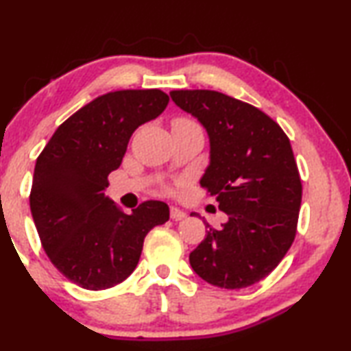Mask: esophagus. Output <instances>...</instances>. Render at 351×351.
Here are the masks:
<instances>
[{"label": "esophagus", "mask_w": 351, "mask_h": 351, "mask_svg": "<svg viewBox=\"0 0 351 351\" xmlns=\"http://www.w3.org/2000/svg\"><path fill=\"white\" fill-rule=\"evenodd\" d=\"M185 217H186V213H184L182 209L174 208V206H172V208H171V219L172 220H184Z\"/></svg>", "instance_id": "obj_1"}]
</instances>
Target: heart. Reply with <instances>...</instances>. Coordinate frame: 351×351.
I'll return each instance as SVG.
<instances>
[{
  "label": "heart",
  "instance_id": "heart-1",
  "mask_svg": "<svg viewBox=\"0 0 351 351\" xmlns=\"http://www.w3.org/2000/svg\"><path fill=\"white\" fill-rule=\"evenodd\" d=\"M176 124H184V126H196L195 123H191V121H189V119H177L176 121Z\"/></svg>",
  "mask_w": 351,
  "mask_h": 351
}]
</instances>
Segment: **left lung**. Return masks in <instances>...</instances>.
Wrapping results in <instances>:
<instances>
[{"instance_id":"obj_1","label":"left lung","mask_w":351,"mask_h":351,"mask_svg":"<svg viewBox=\"0 0 351 351\" xmlns=\"http://www.w3.org/2000/svg\"><path fill=\"white\" fill-rule=\"evenodd\" d=\"M177 107L209 137L199 184L227 214L190 254L196 275L222 289L256 285L278 267L295 238L302 182L285 131L261 110L217 90H171Z\"/></svg>"}]
</instances>
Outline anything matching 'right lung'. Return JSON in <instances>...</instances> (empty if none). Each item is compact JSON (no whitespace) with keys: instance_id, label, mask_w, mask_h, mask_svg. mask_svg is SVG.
<instances>
[{"instance_id":"right-lung-1","label":"right lung","mask_w":351,"mask_h":351,"mask_svg":"<svg viewBox=\"0 0 351 351\" xmlns=\"http://www.w3.org/2000/svg\"><path fill=\"white\" fill-rule=\"evenodd\" d=\"M160 89L99 95L60 124L38 156L30 209L54 267L89 291L108 289L136 270L143 239L169 220V206L145 201L124 214L105 195L132 132L165 112Z\"/></svg>"}]
</instances>
